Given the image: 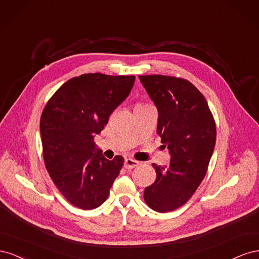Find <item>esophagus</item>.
I'll use <instances>...</instances> for the list:
<instances>
[{"mask_svg": "<svg viewBox=\"0 0 259 259\" xmlns=\"http://www.w3.org/2000/svg\"><path fill=\"white\" fill-rule=\"evenodd\" d=\"M139 164L138 161L136 160H133V159H125L124 161V167L126 169H131V168H134L136 167Z\"/></svg>", "mask_w": 259, "mask_h": 259, "instance_id": "esophagus-1", "label": "esophagus"}]
</instances>
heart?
<instances>
[{
  "mask_svg": "<svg viewBox=\"0 0 259 259\" xmlns=\"http://www.w3.org/2000/svg\"><path fill=\"white\" fill-rule=\"evenodd\" d=\"M137 106H143V105H137Z\"/></svg>",
  "mask_w": 259,
  "mask_h": 259,
  "instance_id": "heart-1",
  "label": "heart"
}]
</instances>
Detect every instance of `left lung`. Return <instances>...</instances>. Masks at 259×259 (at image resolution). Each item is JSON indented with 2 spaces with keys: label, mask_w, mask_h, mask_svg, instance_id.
<instances>
[{
  "label": "left lung",
  "mask_w": 259,
  "mask_h": 259,
  "mask_svg": "<svg viewBox=\"0 0 259 259\" xmlns=\"http://www.w3.org/2000/svg\"><path fill=\"white\" fill-rule=\"evenodd\" d=\"M158 109L156 133L167 147V166L152 164L155 182L144 192L155 211L167 213L189 200L204 178L216 143V125L207 101L189 81L166 75H139Z\"/></svg>",
  "instance_id": "1"
}]
</instances>
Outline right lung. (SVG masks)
<instances>
[{
  "instance_id": "1",
  "label": "right lung",
  "mask_w": 259,
  "mask_h": 259,
  "mask_svg": "<svg viewBox=\"0 0 259 259\" xmlns=\"http://www.w3.org/2000/svg\"><path fill=\"white\" fill-rule=\"evenodd\" d=\"M134 82V75L82 74L60 86L44 108L40 132L45 166L76 207L100 206L120 174L123 156L106 159L94 137L127 98Z\"/></svg>"
}]
</instances>
